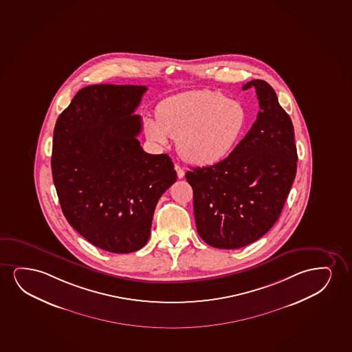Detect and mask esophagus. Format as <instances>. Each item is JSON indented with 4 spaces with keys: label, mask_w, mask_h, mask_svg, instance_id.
Instances as JSON below:
<instances>
[{
    "label": "esophagus",
    "mask_w": 352,
    "mask_h": 352,
    "mask_svg": "<svg viewBox=\"0 0 352 352\" xmlns=\"http://www.w3.org/2000/svg\"><path fill=\"white\" fill-rule=\"evenodd\" d=\"M174 168H175V170H177V174H178V178L179 179H183L184 175H185V172H184V169L179 166V164H175L174 166Z\"/></svg>",
    "instance_id": "esophagus-1"
}]
</instances>
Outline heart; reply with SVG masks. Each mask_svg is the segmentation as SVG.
Segmentation results:
<instances>
[{
	"label": "heart",
	"mask_w": 352,
	"mask_h": 352,
	"mask_svg": "<svg viewBox=\"0 0 352 352\" xmlns=\"http://www.w3.org/2000/svg\"><path fill=\"white\" fill-rule=\"evenodd\" d=\"M246 125L241 102L209 89L168 98L157 106L156 118L144 119L148 138L161 144L177 138L179 154L193 164L222 160L238 144Z\"/></svg>",
	"instance_id": "b5f03b06"
}]
</instances>
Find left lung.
<instances>
[{
	"label": "left lung",
	"instance_id": "obj_1",
	"mask_svg": "<svg viewBox=\"0 0 352 352\" xmlns=\"http://www.w3.org/2000/svg\"><path fill=\"white\" fill-rule=\"evenodd\" d=\"M251 87L261 107L251 130L228 157L186 172L197 232L208 245L222 250L247 246L267 233L296 175L292 119L269 83L252 80L242 89Z\"/></svg>",
	"mask_w": 352,
	"mask_h": 352
}]
</instances>
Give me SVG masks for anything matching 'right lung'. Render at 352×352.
<instances>
[{"label": "right lung", "mask_w": 352, "mask_h": 352, "mask_svg": "<svg viewBox=\"0 0 352 352\" xmlns=\"http://www.w3.org/2000/svg\"><path fill=\"white\" fill-rule=\"evenodd\" d=\"M148 88L93 85L60 114L54 130L52 178L65 219L91 245L131 253L151 236L156 204L177 180L166 154L138 140L135 114Z\"/></svg>", "instance_id": "1"}]
</instances>
